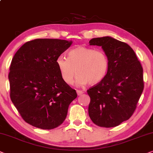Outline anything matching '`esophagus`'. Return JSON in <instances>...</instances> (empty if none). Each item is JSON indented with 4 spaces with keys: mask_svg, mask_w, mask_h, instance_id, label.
Here are the masks:
<instances>
[{
    "mask_svg": "<svg viewBox=\"0 0 153 153\" xmlns=\"http://www.w3.org/2000/svg\"><path fill=\"white\" fill-rule=\"evenodd\" d=\"M76 91H77V94H78V95H79V96L82 94H83V91H81V90H77Z\"/></svg>",
    "mask_w": 153,
    "mask_h": 153,
    "instance_id": "esophagus-1",
    "label": "esophagus"
}]
</instances>
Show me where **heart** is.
Returning a JSON list of instances; mask_svg holds the SVG:
<instances>
[{
	"label": "heart",
	"mask_w": 153,
	"mask_h": 153,
	"mask_svg": "<svg viewBox=\"0 0 153 153\" xmlns=\"http://www.w3.org/2000/svg\"><path fill=\"white\" fill-rule=\"evenodd\" d=\"M56 64L61 77L67 84H72L77 73L78 85H96L102 81L106 75L109 59L102 50L80 46L69 51L67 59L63 56H59Z\"/></svg>",
	"instance_id": "1"
}]
</instances>
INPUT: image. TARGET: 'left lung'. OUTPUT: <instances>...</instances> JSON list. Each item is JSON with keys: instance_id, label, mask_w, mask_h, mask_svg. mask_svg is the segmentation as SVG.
<instances>
[{"instance_id": "8db88e82", "label": "left lung", "mask_w": 153, "mask_h": 153, "mask_svg": "<svg viewBox=\"0 0 153 153\" xmlns=\"http://www.w3.org/2000/svg\"><path fill=\"white\" fill-rule=\"evenodd\" d=\"M109 59L104 79L87 90L89 115L95 125L114 127L127 120L136 108L144 88L143 68L129 45L109 36L92 38Z\"/></svg>"}]
</instances>
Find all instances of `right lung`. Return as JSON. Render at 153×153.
<instances>
[{
    "instance_id": "1",
    "label": "right lung",
    "mask_w": 153,
    "mask_h": 153,
    "mask_svg": "<svg viewBox=\"0 0 153 153\" xmlns=\"http://www.w3.org/2000/svg\"><path fill=\"white\" fill-rule=\"evenodd\" d=\"M72 44L66 40L40 38L26 42L10 67V99L26 123L52 129L66 119L75 89L63 80L56 60Z\"/></svg>"
}]
</instances>
